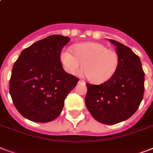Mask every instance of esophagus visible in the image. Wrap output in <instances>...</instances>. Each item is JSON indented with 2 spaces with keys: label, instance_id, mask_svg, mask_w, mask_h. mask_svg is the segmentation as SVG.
<instances>
[{
  "label": "esophagus",
  "instance_id": "1",
  "mask_svg": "<svg viewBox=\"0 0 153 153\" xmlns=\"http://www.w3.org/2000/svg\"><path fill=\"white\" fill-rule=\"evenodd\" d=\"M79 83H82V84H85V82H84L83 80H82V79H80V80H79Z\"/></svg>",
  "mask_w": 153,
  "mask_h": 153
}]
</instances>
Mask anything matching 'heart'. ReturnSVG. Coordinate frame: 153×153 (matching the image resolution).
<instances>
[{"mask_svg": "<svg viewBox=\"0 0 153 153\" xmlns=\"http://www.w3.org/2000/svg\"><path fill=\"white\" fill-rule=\"evenodd\" d=\"M73 53L63 50L60 60L64 69L71 74L81 71L91 83L101 84L114 76L119 65L118 54L100 43H84L73 48Z\"/></svg>", "mask_w": 153, "mask_h": 153, "instance_id": "heart-1", "label": "heart"}]
</instances>
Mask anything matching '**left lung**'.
<instances>
[{"label": "left lung", "mask_w": 153, "mask_h": 153, "mask_svg": "<svg viewBox=\"0 0 153 153\" xmlns=\"http://www.w3.org/2000/svg\"><path fill=\"white\" fill-rule=\"evenodd\" d=\"M116 46L119 65L111 79L100 85L86 83L85 102L94 118L114 125L133 116L145 91V72L140 58L129 48L109 39Z\"/></svg>", "instance_id": "obj_1"}]
</instances>
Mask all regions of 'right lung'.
I'll return each instance as SVG.
<instances>
[{
    "label": "right lung",
    "mask_w": 153,
    "mask_h": 153,
    "mask_svg": "<svg viewBox=\"0 0 153 153\" xmlns=\"http://www.w3.org/2000/svg\"><path fill=\"white\" fill-rule=\"evenodd\" d=\"M70 39L49 36L24 49L14 62L9 93L25 118L45 123L61 114L65 98L79 80L65 71L60 60L62 48Z\"/></svg>",
    "instance_id": "right-lung-1"
}]
</instances>
